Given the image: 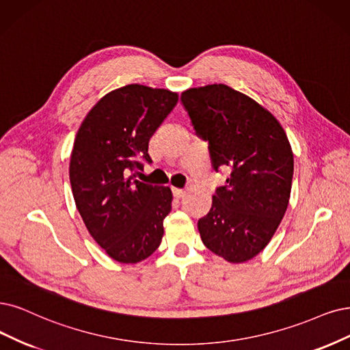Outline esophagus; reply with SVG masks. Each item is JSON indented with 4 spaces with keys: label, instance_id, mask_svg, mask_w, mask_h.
Here are the masks:
<instances>
[{
    "label": "esophagus",
    "instance_id": "obj_1",
    "mask_svg": "<svg viewBox=\"0 0 350 350\" xmlns=\"http://www.w3.org/2000/svg\"><path fill=\"white\" fill-rule=\"evenodd\" d=\"M172 191H173V196H174L176 199L183 198L185 193H186L183 189H178V187H172Z\"/></svg>",
    "mask_w": 350,
    "mask_h": 350
}]
</instances>
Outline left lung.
Here are the masks:
<instances>
[{"mask_svg":"<svg viewBox=\"0 0 350 350\" xmlns=\"http://www.w3.org/2000/svg\"><path fill=\"white\" fill-rule=\"evenodd\" d=\"M196 135L209 142L213 168L230 172L198 228L206 248L245 262L273 238L287 211L294 159L275 116L224 83L182 94Z\"/></svg>","mask_w":350,"mask_h":350,"instance_id":"obj_1","label":"left lung"}]
</instances>
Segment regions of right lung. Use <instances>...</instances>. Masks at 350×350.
Listing matches in <instances>:
<instances>
[{
  "label": "right lung",
  "instance_id": "1",
  "mask_svg": "<svg viewBox=\"0 0 350 350\" xmlns=\"http://www.w3.org/2000/svg\"><path fill=\"white\" fill-rule=\"evenodd\" d=\"M178 100L167 89L126 85L89 111L76 134L69 177L89 234L112 260L135 264L160 247L170 187L128 177L151 163L148 141Z\"/></svg>",
  "mask_w": 350,
  "mask_h": 350
}]
</instances>
